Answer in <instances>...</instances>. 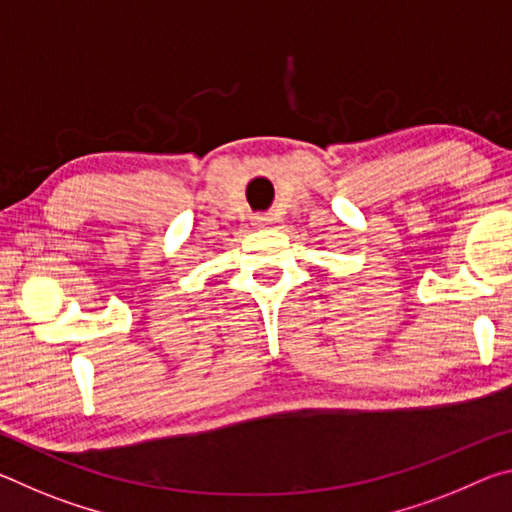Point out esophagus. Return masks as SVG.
Instances as JSON below:
<instances>
[{
    "mask_svg": "<svg viewBox=\"0 0 512 512\" xmlns=\"http://www.w3.org/2000/svg\"><path fill=\"white\" fill-rule=\"evenodd\" d=\"M273 219L268 214H255L253 219V225H257V228H266V225H271Z\"/></svg>",
    "mask_w": 512,
    "mask_h": 512,
    "instance_id": "esophagus-1",
    "label": "esophagus"
}]
</instances>
